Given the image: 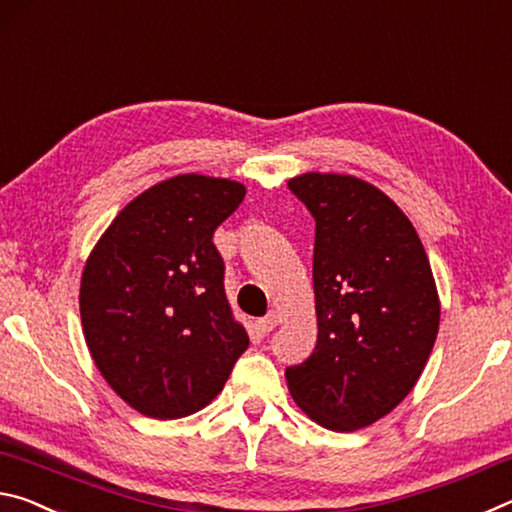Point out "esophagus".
<instances>
[{
  "label": "esophagus",
  "instance_id": "esophagus-1",
  "mask_svg": "<svg viewBox=\"0 0 512 512\" xmlns=\"http://www.w3.org/2000/svg\"><path fill=\"white\" fill-rule=\"evenodd\" d=\"M276 322H279V320H276V315L270 313V315L261 317V320H256V322H254V329H256L258 333H261V335H267V333H270V331L274 329Z\"/></svg>",
  "mask_w": 512,
  "mask_h": 512
}]
</instances>
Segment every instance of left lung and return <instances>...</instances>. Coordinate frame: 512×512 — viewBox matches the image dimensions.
<instances>
[{"label": "left lung", "instance_id": "obj_1", "mask_svg": "<svg viewBox=\"0 0 512 512\" xmlns=\"http://www.w3.org/2000/svg\"><path fill=\"white\" fill-rule=\"evenodd\" d=\"M315 217L317 345L286 370L292 399L324 429L356 431L397 408L420 379L440 299L415 226L349 174L288 181Z\"/></svg>", "mask_w": 512, "mask_h": 512}]
</instances>
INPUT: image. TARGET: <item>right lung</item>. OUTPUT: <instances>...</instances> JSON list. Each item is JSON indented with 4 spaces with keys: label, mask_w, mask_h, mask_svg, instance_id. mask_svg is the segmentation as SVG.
<instances>
[{
    "label": "right lung",
    "mask_w": 512,
    "mask_h": 512,
    "mask_svg": "<svg viewBox=\"0 0 512 512\" xmlns=\"http://www.w3.org/2000/svg\"><path fill=\"white\" fill-rule=\"evenodd\" d=\"M245 192L204 174L156 183L122 208L88 256L79 292L86 345L106 383L142 415L197 413L249 347L213 245Z\"/></svg>",
    "instance_id": "obj_1"
}]
</instances>
